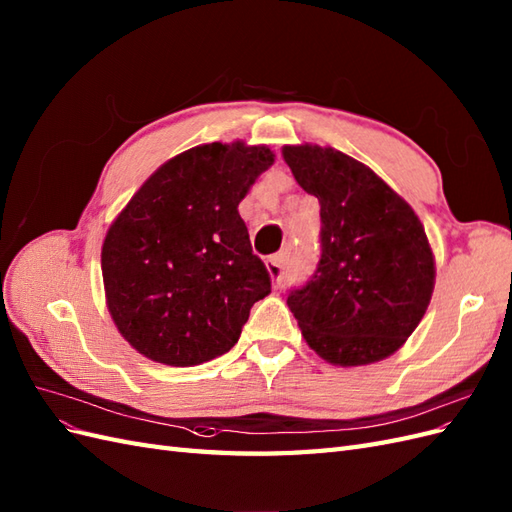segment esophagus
<instances>
[{
    "mask_svg": "<svg viewBox=\"0 0 512 512\" xmlns=\"http://www.w3.org/2000/svg\"><path fill=\"white\" fill-rule=\"evenodd\" d=\"M267 271H269V275H271L275 284H282V278H284V254L271 256L267 260Z\"/></svg>",
    "mask_w": 512,
    "mask_h": 512,
    "instance_id": "obj_1",
    "label": "esophagus"
}]
</instances>
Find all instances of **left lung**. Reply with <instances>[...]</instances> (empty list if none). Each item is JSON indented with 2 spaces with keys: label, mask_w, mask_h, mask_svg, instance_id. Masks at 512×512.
<instances>
[{
  "label": "left lung",
  "mask_w": 512,
  "mask_h": 512,
  "mask_svg": "<svg viewBox=\"0 0 512 512\" xmlns=\"http://www.w3.org/2000/svg\"><path fill=\"white\" fill-rule=\"evenodd\" d=\"M284 161L321 204L319 265L288 290V308L327 362H379L411 336L433 295L435 262L420 219L340 150L284 146Z\"/></svg>",
  "instance_id": "obj_1"
}]
</instances>
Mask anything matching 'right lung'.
<instances>
[{
    "label": "right lung",
    "instance_id": "obj_1",
    "mask_svg": "<svg viewBox=\"0 0 512 512\" xmlns=\"http://www.w3.org/2000/svg\"><path fill=\"white\" fill-rule=\"evenodd\" d=\"M271 163L267 146L191 148L161 165L107 230V308L135 351L198 366L237 344L271 293L237 206Z\"/></svg>",
    "mask_w": 512,
    "mask_h": 512
}]
</instances>
